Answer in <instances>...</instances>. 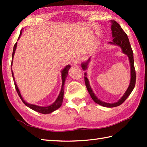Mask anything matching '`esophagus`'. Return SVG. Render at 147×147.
I'll list each match as a JSON object with an SVG mask.
<instances>
[{"instance_id": "1", "label": "esophagus", "mask_w": 147, "mask_h": 147, "mask_svg": "<svg viewBox=\"0 0 147 147\" xmlns=\"http://www.w3.org/2000/svg\"><path fill=\"white\" fill-rule=\"evenodd\" d=\"M82 60V57L81 55H76L74 57L73 62L74 64H78Z\"/></svg>"}]
</instances>
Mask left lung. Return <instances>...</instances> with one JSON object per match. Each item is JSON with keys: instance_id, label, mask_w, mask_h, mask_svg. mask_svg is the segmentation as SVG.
Wrapping results in <instances>:
<instances>
[{"instance_id": "obj_1", "label": "left lung", "mask_w": 147, "mask_h": 147, "mask_svg": "<svg viewBox=\"0 0 147 147\" xmlns=\"http://www.w3.org/2000/svg\"><path fill=\"white\" fill-rule=\"evenodd\" d=\"M112 26H111V30L112 33V37H113V40L112 41L113 42H110L111 43L114 45H117L119 46L122 49L123 52L126 54L129 57V60L130 62L131 65V81L130 84L127 89L126 92L124 93V95L122 96V98L119 100L118 102L114 103V104H109V103H105L104 102H102L96 97L93 93L91 87L90 86V84L88 82V80L87 78L85 76V82L86 86V88L88 90V92H89L90 96L92 98V99L94 100L95 102L100 105L104 106L106 107H117L121 105L126 100V98L128 97L129 95L132 92L133 90L135 88V83H136V71L135 69V65H134V59H133V50L131 47L130 43L129 41L128 37H127L126 33L124 32V30L122 29L121 26L119 24L115 21H112ZM90 60V58L88 60V61L86 62V63L82 64V68L84 70H85L87 68V65L88 64V62ZM85 75L86 74L85 73Z\"/></svg>"}]
</instances>
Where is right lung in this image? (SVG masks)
<instances>
[{
    "instance_id": "obj_1",
    "label": "right lung",
    "mask_w": 147,
    "mask_h": 147,
    "mask_svg": "<svg viewBox=\"0 0 147 147\" xmlns=\"http://www.w3.org/2000/svg\"><path fill=\"white\" fill-rule=\"evenodd\" d=\"M21 33H22V30H21V32L20 34V36H19V38L18 39L20 38V36L21 35ZM16 47H17V42L15 43L14 46V48H13V52H12V62H11V65L12 64V59H13V57H14V52L16 51ZM70 68V65H67L66 67H65L63 70L62 71V88L61 90V92L59 93V95L58 96V97L57 98V100L55 101L54 103H53V104L51 105L47 106V107H40V106H38V105H33V104H28L27 102H26L24 100L23 97H22L21 95V93L20 90H19L18 86L16 85V84L15 82V80H14V75H13V72L12 71V78H13V80H14V86H15V88L18 94L20 96V98L21 99V100L23 101V102L24 103V104H25L28 107H30V109H33V111H36L38 112H40V113H42V114H49V113H51L53 111H54L55 110H57L58 108H59L62 105V100H63V96H64V82H65V80L66 78V77L67 76V73H68V71L69 69ZM12 69V68H11Z\"/></svg>"
}]
</instances>
